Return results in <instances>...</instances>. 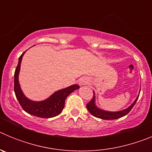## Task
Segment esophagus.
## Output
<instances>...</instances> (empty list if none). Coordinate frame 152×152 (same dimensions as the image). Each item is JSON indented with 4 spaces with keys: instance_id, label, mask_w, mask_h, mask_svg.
I'll list each match as a JSON object with an SVG mask.
<instances>
[{
    "instance_id": "1",
    "label": "esophagus",
    "mask_w": 152,
    "mask_h": 152,
    "mask_svg": "<svg viewBox=\"0 0 152 152\" xmlns=\"http://www.w3.org/2000/svg\"><path fill=\"white\" fill-rule=\"evenodd\" d=\"M89 83V80H88L87 77H80L79 79V84L80 85H85V84H88Z\"/></svg>"
}]
</instances>
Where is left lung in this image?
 Masks as SVG:
<instances>
[{
	"mask_svg": "<svg viewBox=\"0 0 152 152\" xmlns=\"http://www.w3.org/2000/svg\"><path fill=\"white\" fill-rule=\"evenodd\" d=\"M139 96L135 99L134 103L130 107H129L128 108L125 109L123 110L119 111V112H109V111L103 110L101 109H99L96 107V106L95 105V95L94 93V96H93V98L91 100V101L87 104V109H88V111L92 114L93 116H95V117L100 118V119H107V120L116 119L126 116V114H128L130 112V110L132 109V107H134V105L136 103L137 100L139 98Z\"/></svg>",
	"mask_w": 152,
	"mask_h": 152,
	"instance_id": "8db88e82",
	"label": "left lung"
}]
</instances>
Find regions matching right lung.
Returning a JSON list of instances; mask_svg holds the SVG:
<instances>
[{
	"mask_svg": "<svg viewBox=\"0 0 152 152\" xmlns=\"http://www.w3.org/2000/svg\"><path fill=\"white\" fill-rule=\"evenodd\" d=\"M24 53L19 58L18 64L14 73V92L17 99L23 110L30 115L40 118H52L58 116L64 109V101L67 96L74 91L78 89L80 87L77 84H74L68 88L59 90L55 92L48 99L42 101L36 102L29 100L23 94L18 80L20 64Z\"/></svg>",
	"mask_w": 152,
	"mask_h": 152,
	"instance_id": "right-lung-1",
	"label": "right lung"
}]
</instances>
